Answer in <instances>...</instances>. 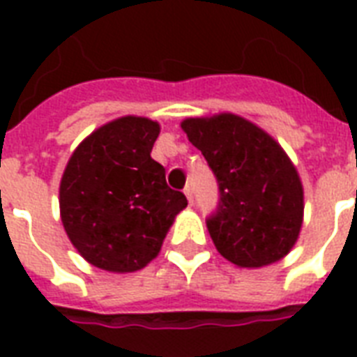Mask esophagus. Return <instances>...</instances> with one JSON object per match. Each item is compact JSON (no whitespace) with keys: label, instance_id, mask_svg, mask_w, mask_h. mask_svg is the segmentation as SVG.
<instances>
[{"label":"esophagus","instance_id":"esophagus-1","mask_svg":"<svg viewBox=\"0 0 357 357\" xmlns=\"http://www.w3.org/2000/svg\"><path fill=\"white\" fill-rule=\"evenodd\" d=\"M185 196H187V200H189V204L192 206L195 204V192H192V187H185Z\"/></svg>","mask_w":357,"mask_h":357}]
</instances>
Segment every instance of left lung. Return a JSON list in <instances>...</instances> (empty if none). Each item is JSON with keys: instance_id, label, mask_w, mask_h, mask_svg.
I'll use <instances>...</instances> for the list:
<instances>
[{"instance_id": "obj_1", "label": "left lung", "mask_w": 357, "mask_h": 357, "mask_svg": "<svg viewBox=\"0 0 357 357\" xmlns=\"http://www.w3.org/2000/svg\"><path fill=\"white\" fill-rule=\"evenodd\" d=\"M181 129L218 179L207 229L220 255L241 268L283 259L304 222V185L280 142L234 113L185 119Z\"/></svg>"}]
</instances>
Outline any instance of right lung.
Masks as SVG:
<instances>
[{
  "label": "right lung",
  "instance_id": "add662e5",
  "mask_svg": "<svg viewBox=\"0 0 357 357\" xmlns=\"http://www.w3.org/2000/svg\"><path fill=\"white\" fill-rule=\"evenodd\" d=\"M159 133V122L128 114L94 129L70 155L59 185L61 220L92 266L114 274L144 268L187 207L150 155Z\"/></svg>",
  "mask_w": 357,
  "mask_h": 357
}]
</instances>
